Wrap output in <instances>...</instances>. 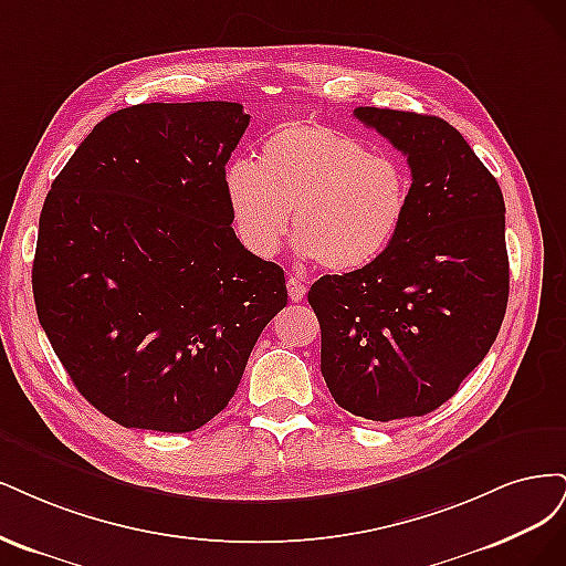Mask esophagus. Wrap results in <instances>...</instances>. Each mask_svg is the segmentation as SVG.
<instances>
[{
    "label": "esophagus",
    "mask_w": 566,
    "mask_h": 566,
    "mask_svg": "<svg viewBox=\"0 0 566 566\" xmlns=\"http://www.w3.org/2000/svg\"><path fill=\"white\" fill-rule=\"evenodd\" d=\"M286 291H289V298H291V301H303L307 289H305V284H303L298 277L291 275V277L286 280Z\"/></svg>",
    "instance_id": "1"
}]
</instances>
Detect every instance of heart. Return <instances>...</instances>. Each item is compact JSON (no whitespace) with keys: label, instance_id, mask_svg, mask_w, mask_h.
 <instances>
[{"label":"heart","instance_id":"b5f03b06","mask_svg":"<svg viewBox=\"0 0 566 566\" xmlns=\"http://www.w3.org/2000/svg\"><path fill=\"white\" fill-rule=\"evenodd\" d=\"M223 186L237 237L253 256H275L291 211L298 253L329 272H353L382 256L411 202L402 159L305 119L268 132L256 161H230Z\"/></svg>","mask_w":566,"mask_h":566}]
</instances>
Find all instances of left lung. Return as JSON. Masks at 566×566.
I'll use <instances>...</instances> for the list:
<instances>
[{
    "label": "left lung",
    "instance_id": "left-lung-1",
    "mask_svg": "<svg viewBox=\"0 0 566 566\" xmlns=\"http://www.w3.org/2000/svg\"><path fill=\"white\" fill-rule=\"evenodd\" d=\"M411 169L405 226L374 263L307 291L322 376L369 421L423 416L486 357L507 305L505 205L496 178L440 117L355 107Z\"/></svg>",
    "mask_w": 566,
    "mask_h": 566
}]
</instances>
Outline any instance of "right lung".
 <instances>
[{
  "instance_id": "add662e5",
  "label": "right lung",
  "mask_w": 566,
  "mask_h": 566,
  "mask_svg": "<svg viewBox=\"0 0 566 566\" xmlns=\"http://www.w3.org/2000/svg\"><path fill=\"white\" fill-rule=\"evenodd\" d=\"M240 103H143L94 126L51 184L32 294L75 388L124 428L192 432L240 386L284 270L237 240Z\"/></svg>"
}]
</instances>
